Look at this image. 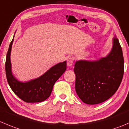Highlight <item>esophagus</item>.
Masks as SVG:
<instances>
[{
  "instance_id": "esophagus-1",
  "label": "esophagus",
  "mask_w": 129,
  "mask_h": 129,
  "mask_svg": "<svg viewBox=\"0 0 129 129\" xmlns=\"http://www.w3.org/2000/svg\"><path fill=\"white\" fill-rule=\"evenodd\" d=\"M74 58L73 57H69L67 60V65L69 67H71L73 65Z\"/></svg>"
}]
</instances>
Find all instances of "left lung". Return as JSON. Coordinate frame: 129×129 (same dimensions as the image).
<instances>
[{
  "mask_svg": "<svg viewBox=\"0 0 129 129\" xmlns=\"http://www.w3.org/2000/svg\"><path fill=\"white\" fill-rule=\"evenodd\" d=\"M75 88L86 104L104 102L113 96L120 85L124 72V60L118 38H113L110 53L96 61H76Z\"/></svg>",
  "mask_w": 129,
  "mask_h": 129,
  "instance_id": "left-lung-1",
  "label": "left lung"
}]
</instances>
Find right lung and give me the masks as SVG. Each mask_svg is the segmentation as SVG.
<instances>
[{
  "instance_id": "right-lung-1",
  "label": "right lung",
  "mask_w": 129,
  "mask_h": 129,
  "mask_svg": "<svg viewBox=\"0 0 129 129\" xmlns=\"http://www.w3.org/2000/svg\"><path fill=\"white\" fill-rule=\"evenodd\" d=\"M13 41L14 38L10 43L5 64L9 85L12 91L24 102L27 103L43 102L50 96L54 84L66 71V61L57 63L38 78L28 82H20L15 78L11 71L10 56Z\"/></svg>"
}]
</instances>
